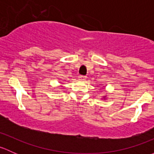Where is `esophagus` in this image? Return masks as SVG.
Instances as JSON below:
<instances>
[{"label": "esophagus", "mask_w": 154, "mask_h": 154, "mask_svg": "<svg viewBox=\"0 0 154 154\" xmlns=\"http://www.w3.org/2000/svg\"><path fill=\"white\" fill-rule=\"evenodd\" d=\"M86 79V76H84V75H80V76H79V80H82V81L85 80Z\"/></svg>", "instance_id": "obj_1"}]
</instances>
